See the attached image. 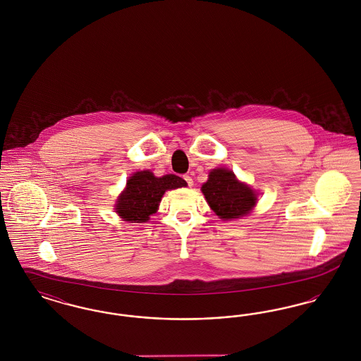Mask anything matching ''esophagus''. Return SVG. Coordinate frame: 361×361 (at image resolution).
Masks as SVG:
<instances>
[{"instance_id": "obj_1", "label": "esophagus", "mask_w": 361, "mask_h": 361, "mask_svg": "<svg viewBox=\"0 0 361 361\" xmlns=\"http://www.w3.org/2000/svg\"><path fill=\"white\" fill-rule=\"evenodd\" d=\"M183 178L187 181V184H188V187H192L193 185V180H192V177L188 176V174H185V176H183Z\"/></svg>"}]
</instances>
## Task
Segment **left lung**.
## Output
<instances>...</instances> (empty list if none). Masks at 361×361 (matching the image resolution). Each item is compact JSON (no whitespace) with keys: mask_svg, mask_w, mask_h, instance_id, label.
<instances>
[{"mask_svg":"<svg viewBox=\"0 0 361 361\" xmlns=\"http://www.w3.org/2000/svg\"><path fill=\"white\" fill-rule=\"evenodd\" d=\"M202 192L214 212L224 221L237 219L252 211L256 206V193L240 183L228 169H214L209 172Z\"/></svg>","mask_w":361,"mask_h":361,"instance_id":"8db88e82","label":"left lung"}]
</instances>
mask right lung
<instances>
[{
  "label": "right lung",
  "mask_w": 361,
  "mask_h": 361,
  "mask_svg": "<svg viewBox=\"0 0 361 361\" xmlns=\"http://www.w3.org/2000/svg\"><path fill=\"white\" fill-rule=\"evenodd\" d=\"M185 185V180L176 174L155 177L149 171L137 172L130 177L127 188L118 199L116 212L127 222L143 224L157 211L165 190Z\"/></svg>",
  "instance_id": "add662e5"
}]
</instances>
